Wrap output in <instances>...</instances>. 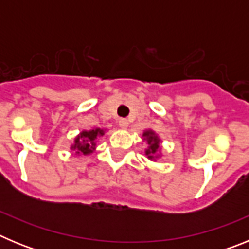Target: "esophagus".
Wrapping results in <instances>:
<instances>
[{
    "instance_id": "34e87169",
    "label": "esophagus",
    "mask_w": 249,
    "mask_h": 249,
    "mask_svg": "<svg viewBox=\"0 0 249 249\" xmlns=\"http://www.w3.org/2000/svg\"><path fill=\"white\" fill-rule=\"evenodd\" d=\"M118 123H120V127L123 129H126L127 127H128V121L126 120V118H121L120 121H118Z\"/></svg>"
}]
</instances>
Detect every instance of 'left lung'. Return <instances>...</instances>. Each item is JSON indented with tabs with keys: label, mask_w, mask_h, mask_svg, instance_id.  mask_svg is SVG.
<instances>
[{
	"label": "left lung",
	"mask_w": 249,
	"mask_h": 249,
	"mask_svg": "<svg viewBox=\"0 0 249 249\" xmlns=\"http://www.w3.org/2000/svg\"><path fill=\"white\" fill-rule=\"evenodd\" d=\"M144 140L147 141L148 143V148L146 149V155L149 160H155V158L158 157V151H160V140L158 138V136L156 135L155 132L148 129L143 133Z\"/></svg>",
	"instance_id": "8db88e82"
}]
</instances>
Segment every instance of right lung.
I'll return each instance as SVG.
<instances>
[{
    "mask_svg": "<svg viewBox=\"0 0 249 249\" xmlns=\"http://www.w3.org/2000/svg\"><path fill=\"white\" fill-rule=\"evenodd\" d=\"M105 135V129L94 128L91 131H82L74 138V143L71 148L76 152V155H89L96 148V140L100 136Z\"/></svg>",
    "mask_w": 249,
    "mask_h": 249,
    "instance_id": "right-lung-1",
    "label": "right lung"
}]
</instances>
